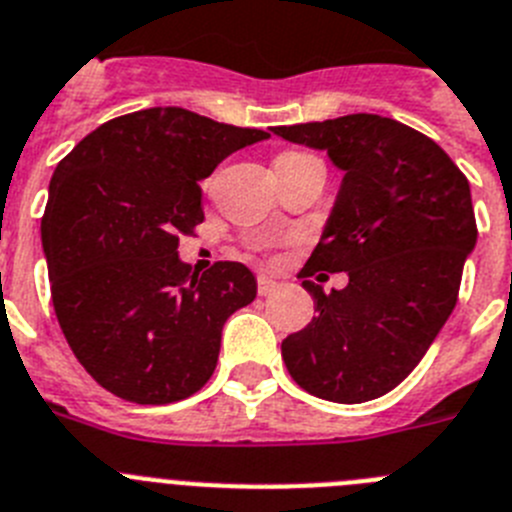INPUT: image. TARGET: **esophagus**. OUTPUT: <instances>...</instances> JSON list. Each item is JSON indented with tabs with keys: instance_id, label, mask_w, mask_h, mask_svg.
Here are the masks:
<instances>
[{
	"instance_id": "esophagus-1",
	"label": "esophagus",
	"mask_w": 512,
	"mask_h": 512,
	"mask_svg": "<svg viewBox=\"0 0 512 512\" xmlns=\"http://www.w3.org/2000/svg\"><path fill=\"white\" fill-rule=\"evenodd\" d=\"M275 288H278V281H273L270 275H260L257 278V293L260 296H270V293H275Z\"/></svg>"
}]
</instances>
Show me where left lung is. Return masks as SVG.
I'll return each mask as SVG.
<instances>
[{
	"label": "left lung",
	"mask_w": 512,
	"mask_h": 512,
	"mask_svg": "<svg viewBox=\"0 0 512 512\" xmlns=\"http://www.w3.org/2000/svg\"><path fill=\"white\" fill-rule=\"evenodd\" d=\"M327 151L340 190L304 278L348 273L342 291L304 281L317 317L283 340L291 379L319 399L361 404L410 376L451 317L477 244L471 190L433 139L371 113L270 128Z\"/></svg>",
	"instance_id": "left-lung-1"
}]
</instances>
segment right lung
<instances>
[{
  "label": "right lung",
  "mask_w": 512,
  "mask_h": 512,
  "mask_svg": "<svg viewBox=\"0 0 512 512\" xmlns=\"http://www.w3.org/2000/svg\"><path fill=\"white\" fill-rule=\"evenodd\" d=\"M270 139L185 108L102 123L59 162L41 221L61 332L102 389L170 404L211 379L224 322L257 296L242 262L203 275L177 255L203 221L201 185L229 154Z\"/></svg>",
  "instance_id": "right-lung-1"
}]
</instances>
